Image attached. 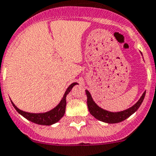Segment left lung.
<instances>
[{
    "mask_svg": "<svg viewBox=\"0 0 156 156\" xmlns=\"http://www.w3.org/2000/svg\"><path fill=\"white\" fill-rule=\"evenodd\" d=\"M142 54V53H141ZM86 96H87V105L89 111L90 112L92 115L97 119L102 121L106 123H118L124 121L127 118H129L130 115H132L133 114L136 112L137 109L140 108L142 102H143L144 97H145L146 91L144 92L140 98L139 99V101L133 105L131 108H128L126 110L122 111V112H108L107 110H104L101 107H99L96 103L93 101L92 96L88 90H86Z\"/></svg>",
    "mask_w": 156,
    "mask_h": 156,
    "instance_id": "obj_1",
    "label": "left lung"
}]
</instances>
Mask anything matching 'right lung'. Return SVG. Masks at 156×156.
Returning <instances> with one entry per match:
<instances>
[{
    "label": "right lung",
    "instance_id": "add662e5",
    "mask_svg": "<svg viewBox=\"0 0 156 156\" xmlns=\"http://www.w3.org/2000/svg\"><path fill=\"white\" fill-rule=\"evenodd\" d=\"M77 82H74V83L70 84L69 87L67 88L66 92H65L64 95H63V98L59 103L57 106L54 108L49 112H44V113H30V112H26L23 111L19 109L17 107L13 104V102L11 101L13 107L15 108L19 114H20L22 116H23L25 119H27L29 121L32 122L34 123L38 124V125H43V126H51L54 123H56L60 120L62 117L64 115L65 109H66V104H67V101H66V97L67 95L70 93V91L72 89L75 85H77Z\"/></svg>",
    "mask_w": 156,
    "mask_h": 156
}]
</instances>
